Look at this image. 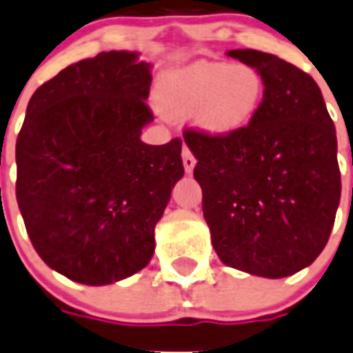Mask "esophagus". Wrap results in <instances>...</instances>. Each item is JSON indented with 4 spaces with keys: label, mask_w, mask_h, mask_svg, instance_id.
Returning <instances> with one entry per match:
<instances>
[{
    "label": "esophagus",
    "mask_w": 353,
    "mask_h": 353,
    "mask_svg": "<svg viewBox=\"0 0 353 353\" xmlns=\"http://www.w3.org/2000/svg\"><path fill=\"white\" fill-rule=\"evenodd\" d=\"M183 167H185L186 174H192L194 172V167H196V157L192 154V150L188 147H183Z\"/></svg>",
    "instance_id": "obj_1"
}]
</instances>
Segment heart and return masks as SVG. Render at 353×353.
I'll list each match as a JSON object with an SVG mask.
<instances>
[{
	"instance_id": "b5f03b06",
	"label": "heart",
	"mask_w": 353,
	"mask_h": 353,
	"mask_svg": "<svg viewBox=\"0 0 353 353\" xmlns=\"http://www.w3.org/2000/svg\"><path fill=\"white\" fill-rule=\"evenodd\" d=\"M265 81L256 68L223 61H197L165 72L157 101L170 117L196 112V121L210 134L243 127L259 108Z\"/></svg>"
}]
</instances>
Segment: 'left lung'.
Returning a JSON list of instances; mask_svg holds the SVG:
<instances>
[{
  "mask_svg": "<svg viewBox=\"0 0 353 353\" xmlns=\"http://www.w3.org/2000/svg\"><path fill=\"white\" fill-rule=\"evenodd\" d=\"M228 56L257 68L265 94L248 125L228 134L186 128L203 216L225 265L279 279L312 265L341 199L337 137L317 83L259 50Z\"/></svg>",
  "mask_w": 353,
  "mask_h": 353,
  "instance_id": "8db88e82",
  "label": "left lung"
}]
</instances>
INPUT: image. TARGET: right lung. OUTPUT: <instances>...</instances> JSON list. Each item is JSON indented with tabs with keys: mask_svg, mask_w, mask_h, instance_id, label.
Here are the masks:
<instances>
[{
	"mask_svg": "<svg viewBox=\"0 0 353 353\" xmlns=\"http://www.w3.org/2000/svg\"><path fill=\"white\" fill-rule=\"evenodd\" d=\"M150 65L136 52L83 59L32 94L16 141V197L45 263L83 285L148 265L154 228L185 174L181 139L147 145Z\"/></svg>",
	"mask_w": 353,
	"mask_h": 353,
	"instance_id": "add662e5",
	"label": "right lung"
}]
</instances>
